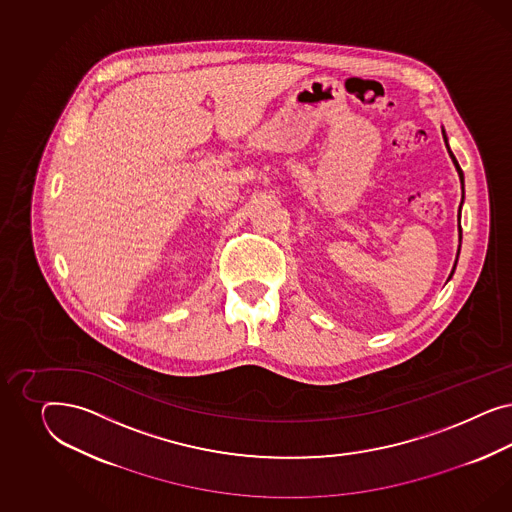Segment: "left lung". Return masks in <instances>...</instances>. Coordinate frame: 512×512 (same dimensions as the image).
Instances as JSON below:
<instances>
[{"instance_id":"1","label":"left lung","mask_w":512,"mask_h":512,"mask_svg":"<svg viewBox=\"0 0 512 512\" xmlns=\"http://www.w3.org/2000/svg\"><path fill=\"white\" fill-rule=\"evenodd\" d=\"M443 139H445V144H447V135H445V131H443ZM447 148H449V144H447ZM449 154L450 157H452V161H454V165H456V171H458V174H460V180H462V184H464V172H462V169H460V165H458V161H456L454 154L450 152V148ZM460 231H462V229H460ZM456 263H458V259H456ZM454 268H456V264H454ZM452 274H454V270H452ZM452 274H450V276H452Z\"/></svg>"}]
</instances>
